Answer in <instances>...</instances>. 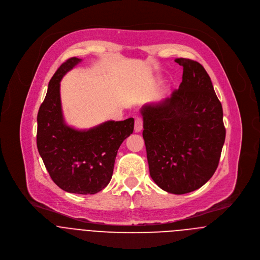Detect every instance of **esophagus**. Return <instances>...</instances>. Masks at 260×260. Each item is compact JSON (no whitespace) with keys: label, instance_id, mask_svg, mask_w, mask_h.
Segmentation results:
<instances>
[{"label":"esophagus","instance_id":"1","mask_svg":"<svg viewBox=\"0 0 260 260\" xmlns=\"http://www.w3.org/2000/svg\"><path fill=\"white\" fill-rule=\"evenodd\" d=\"M143 128V121L142 118L140 117H136L135 118V125H134V130L135 132H140Z\"/></svg>","mask_w":260,"mask_h":260}]
</instances>
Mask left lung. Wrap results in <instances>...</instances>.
<instances>
[{
  "instance_id": "left-lung-1",
  "label": "left lung",
  "mask_w": 260,
  "mask_h": 260,
  "mask_svg": "<svg viewBox=\"0 0 260 260\" xmlns=\"http://www.w3.org/2000/svg\"><path fill=\"white\" fill-rule=\"evenodd\" d=\"M182 82L170 98L141 109L149 174L173 194L199 189L214 174L225 138L222 108L201 64L179 58Z\"/></svg>"
}]
</instances>
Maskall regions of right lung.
<instances>
[{"label":"right lung","mask_w":260,"mask_h":260,"mask_svg":"<svg viewBox=\"0 0 260 260\" xmlns=\"http://www.w3.org/2000/svg\"><path fill=\"white\" fill-rule=\"evenodd\" d=\"M81 60L70 58L56 71L38 114L37 144L52 180L64 191L95 194L110 183L118 149L133 133L134 119L108 121L88 130L65 124L60 81Z\"/></svg>","instance_id":"right-lung-1"}]
</instances>
